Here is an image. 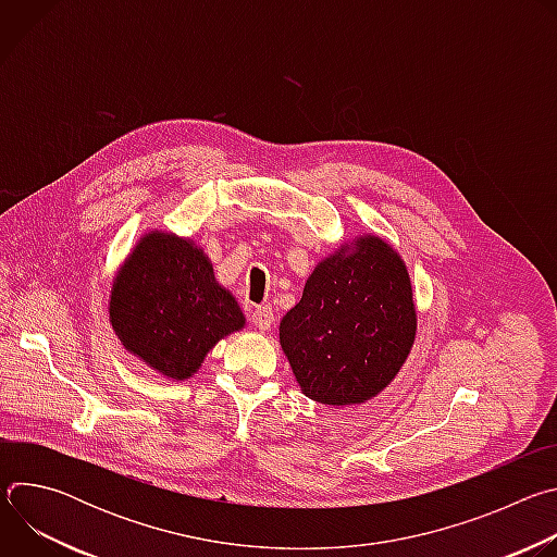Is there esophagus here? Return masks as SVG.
<instances>
[{
    "label": "esophagus",
    "mask_w": 557,
    "mask_h": 557,
    "mask_svg": "<svg viewBox=\"0 0 557 557\" xmlns=\"http://www.w3.org/2000/svg\"><path fill=\"white\" fill-rule=\"evenodd\" d=\"M251 322H253V326L258 329V331H269L271 326H273V322H275V314H273V308L271 306H258L256 310H253V314H251Z\"/></svg>",
    "instance_id": "34e87169"
}]
</instances>
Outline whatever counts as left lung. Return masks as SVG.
Listing matches in <instances>:
<instances>
[{"label": "left lung", "instance_id": "left-lung-1", "mask_svg": "<svg viewBox=\"0 0 557 557\" xmlns=\"http://www.w3.org/2000/svg\"><path fill=\"white\" fill-rule=\"evenodd\" d=\"M417 335L406 262L376 235H359L314 267L280 322V344L308 399L357 406L399 374Z\"/></svg>", "mask_w": 557, "mask_h": 557}]
</instances>
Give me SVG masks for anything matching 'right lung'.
Listing matches in <instances>:
<instances>
[{"label": "right lung", "instance_id": "add662e5", "mask_svg": "<svg viewBox=\"0 0 557 557\" xmlns=\"http://www.w3.org/2000/svg\"><path fill=\"white\" fill-rule=\"evenodd\" d=\"M108 310L125 350L176 381L196 374L220 339L245 329L240 306L215 282L205 251L165 231L136 243L112 282Z\"/></svg>", "mask_w": 557, "mask_h": 557}]
</instances>
